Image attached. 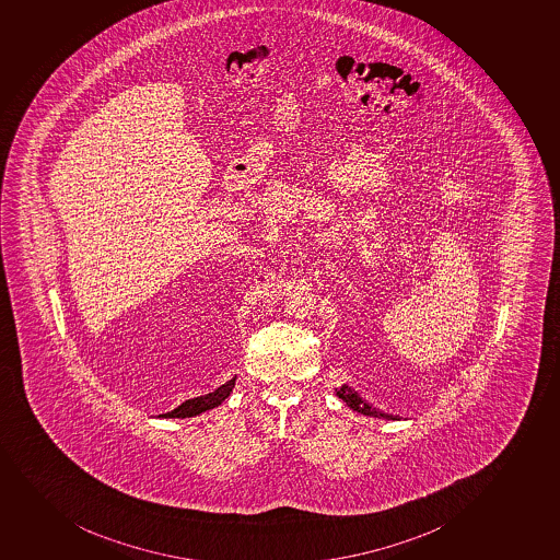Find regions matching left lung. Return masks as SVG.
<instances>
[{"instance_id": "1", "label": "left lung", "mask_w": 560, "mask_h": 560, "mask_svg": "<svg viewBox=\"0 0 560 560\" xmlns=\"http://www.w3.org/2000/svg\"><path fill=\"white\" fill-rule=\"evenodd\" d=\"M336 395L339 396V398H341V400L345 401V404H347L350 409L361 412V415H365V417L385 418V420H398V417H395V415L380 411V409H376V407L371 406L369 401L363 400V398L358 395V390H353L352 387H348L347 383L342 385L341 389H336Z\"/></svg>"}]
</instances>
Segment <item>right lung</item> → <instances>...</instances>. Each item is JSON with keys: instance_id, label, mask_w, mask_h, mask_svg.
I'll use <instances>...</instances> for the list:
<instances>
[{"instance_id": "obj_1", "label": "right lung", "mask_w": 560, "mask_h": 560, "mask_svg": "<svg viewBox=\"0 0 560 560\" xmlns=\"http://www.w3.org/2000/svg\"><path fill=\"white\" fill-rule=\"evenodd\" d=\"M234 385H236V377H232L229 382L223 383V385H219L218 389L212 390V393H208L205 396H197V398H191V400H186L177 407V409H173L171 412H165V415H160V417L165 418H189L197 417L200 412L208 411V409H213V407L221 406L226 398H229L230 393L234 389Z\"/></svg>"}]
</instances>
